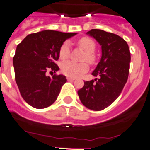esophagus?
Wrapping results in <instances>:
<instances>
[{
    "label": "esophagus",
    "mask_w": 150,
    "mask_h": 150,
    "mask_svg": "<svg viewBox=\"0 0 150 150\" xmlns=\"http://www.w3.org/2000/svg\"><path fill=\"white\" fill-rule=\"evenodd\" d=\"M67 80H75V78L70 77V76H67Z\"/></svg>",
    "instance_id": "esophagus-1"
}]
</instances>
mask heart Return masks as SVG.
Wrapping results in <instances>:
<instances>
[{"instance_id": "1", "label": "heart", "mask_w": 150, "mask_h": 150, "mask_svg": "<svg viewBox=\"0 0 150 150\" xmlns=\"http://www.w3.org/2000/svg\"><path fill=\"white\" fill-rule=\"evenodd\" d=\"M78 44L86 52V55L84 57V60H87L89 63L93 64L95 60L94 54H93L96 49L95 42L92 39L89 38H83L78 41ZM70 44L69 41L64 42L60 46L59 50V57L60 60H66L70 56ZM61 71L66 76L70 77H78L81 76L88 70L89 66L87 63L82 62V63H75V62L67 60L64 61L61 64Z\"/></svg>"}]
</instances>
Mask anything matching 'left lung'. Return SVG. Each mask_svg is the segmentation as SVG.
I'll return each instance as SVG.
<instances>
[{
	"label": "left lung",
	"mask_w": 150,
	"mask_h": 150,
	"mask_svg": "<svg viewBox=\"0 0 150 150\" xmlns=\"http://www.w3.org/2000/svg\"><path fill=\"white\" fill-rule=\"evenodd\" d=\"M86 33L101 46L102 56L92 73L97 78L85 81L77 93L86 107L100 111L112 104L122 92L128 79L130 52L127 41L117 34L99 29Z\"/></svg>",
	"instance_id": "left-lung-1"
}]
</instances>
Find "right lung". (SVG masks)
Listing matches in <instances>:
<instances>
[{
	"label": "right lung",
	"mask_w": 150,
	"mask_h": 150,
	"mask_svg": "<svg viewBox=\"0 0 150 150\" xmlns=\"http://www.w3.org/2000/svg\"><path fill=\"white\" fill-rule=\"evenodd\" d=\"M76 34L47 30L30 33L17 45L13 58L15 80L28 104L44 109L55 102L67 82L66 76L54 74L50 77L46 73L60 70L55 62L60 46Z\"/></svg>",
	"instance_id": "right-lung-1"
}]
</instances>
